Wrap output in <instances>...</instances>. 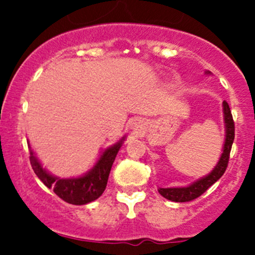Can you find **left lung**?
Listing matches in <instances>:
<instances>
[{"mask_svg": "<svg viewBox=\"0 0 255 255\" xmlns=\"http://www.w3.org/2000/svg\"><path fill=\"white\" fill-rule=\"evenodd\" d=\"M210 74V71H206ZM223 120H225L226 127V139L223 144V153L221 154V158L218 160L217 165L213 168V170L206 176L201 177L197 181L192 182L191 185L186 187H169V189H159V194L165 199L174 202H187L197 199L201 196L210 186H212L221 176L225 174L227 169L228 160H230V153L232 149L233 140H235V121H233L231 109L226 101H223Z\"/></svg>", "mask_w": 255, "mask_h": 255, "instance_id": "left-lung-1", "label": "left lung"}]
</instances>
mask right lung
I'll return each instance as SVG.
<instances>
[{"mask_svg":"<svg viewBox=\"0 0 255 255\" xmlns=\"http://www.w3.org/2000/svg\"><path fill=\"white\" fill-rule=\"evenodd\" d=\"M125 138L126 137H122L120 142L107 148L101 154L94 168L80 177L60 179V177L50 175L45 169H43L42 164L39 163L33 150H30V165L35 175L42 180L43 184L49 189H53V191L61 200L71 205H86L99 199L104 194L112 164L118 150L122 146ZM28 146L30 148V145Z\"/></svg>","mask_w":255,"mask_h":255,"instance_id":"add662e5","label":"right lung"}]
</instances>
